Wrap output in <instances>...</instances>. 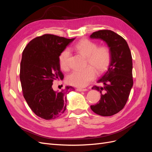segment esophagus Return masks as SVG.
<instances>
[{
    "label": "esophagus",
    "mask_w": 152,
    "mask_h": 152,
    "mask_svg": "<svg viewBox=\"0 0 152 152\" xmlns=\"http://www.w3.org/2000/svg\"><path fill=\"white\" fill-rule=\"evenodd\" d=\"M77 91H79V92H81V91H86L87 89H82V88H77Z\"/></svg>",
    "instance_id": "esophagus-1"
}]
</instances>
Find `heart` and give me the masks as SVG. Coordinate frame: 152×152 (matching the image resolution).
I'll return each instance as SVG.
<instances>
[{
    "mask_svg": "<svg viewBox=\"0 0 152 152\" xmlns=\"http://www.w3.org/2000/svg\"><path fill=\"white\" fill-rule=\"evenodd\" d=\"M77 51L87 58V65H91L84 70H75L66 77V82L70 85L77 87H84L93 80L96 76V72L102 73L107 70L111 61V53L106 45L98 47L97 43L89 39H82L75 46ZM70 51L65 49L59 54L58 61L59 66L63 70L68 67V59Z\"/></svg>",
    "mask_w": 152,
    "mask_h": 152,
    "instance_id": "heart-1",
    "label": "heart"
}]
</instances>
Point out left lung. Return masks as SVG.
Segmentation results:
<instances>
[{"label": "left lung", "instance_id": "left-lung-1", "mask_svg": "<svg viewBox=\"0 0 152 152\" xmlns=\"http://www.w3.org/2000/svg\"><path fill=\"white\" fill-rule=\"evenodd\" d=\"M90 38L104 41L111 53L108 70L98 80L104 87H92L99 91L101 99L98 103L91 105V108L99 115L112 116L123 109L133 85L131 50L126 40L112 30L93 32Z\"/></svg>", "mask_w": 152, "mask_h": 152}]
</instances>
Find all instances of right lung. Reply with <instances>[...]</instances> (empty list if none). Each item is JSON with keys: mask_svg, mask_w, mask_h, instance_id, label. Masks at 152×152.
Instances as JSON below:
<instances>
[{"mask_svg": "<svg viewBox=\"0 0 152 152\" xmlns=\"http://www.w3.org/2000/svg\"><path fill=\"white\" fill-rule=\"evenodd\" d=\"M74 39L45 34L31 40L23 52L20 76L23 94L32 111L45 120L61 116L66 108V95L75 90L66 86L58 92L52 87L54 80L64 77L59 55Z\"/></svg>", "mask_w": 152, "mask_h": 152, "instance_id": "obj_1", "label": "right lung"}]
</instances>
